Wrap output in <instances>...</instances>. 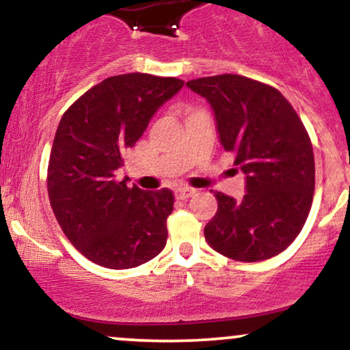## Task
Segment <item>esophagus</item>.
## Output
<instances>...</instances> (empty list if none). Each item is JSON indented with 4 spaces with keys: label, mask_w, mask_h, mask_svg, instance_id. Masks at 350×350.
<instances>
[{
    "label": "esophagus",
    "mask_w": 350,
    "mask_h": 350,
    "mask_svg": "<svg viewBox=\"0 0 350 350\" xmlns=\"http://www.w3.org/2000/svg\"><path fill=\"white\" fill-rule=\"evenodd\" d=\"M194 194H196L194 189H189V187L176 189V199H179V200H187L189 198H192Z\"/></svg>",
    "instance_id": "esophagus-1"
}]
</instances>
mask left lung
Masks as SVG:
<instances>
[{
	"label": "left lung",
	"instance_id": "1",
	"mask_svg": "<svg viewBox=\"0 0 350 350\" xmlns=\"http://www.w3.org/2000/svg\"><path fill=\"white\" fill-rule=\"evenodd\" d=\"M186 85L211 103L224 150L247 176L235 200L214 192L217 214L204 228L207 243L237 262L278 255L299 235L314 196V152L303 122L268 83L222 74Z\"/></svg>",
	"mask_w": 350,
	"mask_h": 350
}]
</instances>
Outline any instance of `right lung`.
Here are the masks:
<instances>
[{"instance_id": "add662e5", "label": "right lung", "mask_w": 350, "mask_h": 350, "mask_svg": "<svg viewBox=\"0 0 350 350\" xmlns=\"http://www.w3.org/2000/svg\"><path fill=\"white\" fill-rule=\"evenodd\" d=\"M183 85L180 79L139 72L113 75L60 118L47 167L51 207L70 243L100 267L135 268L166 245L174 194L166 187H128L115 171L156 110Z\"/></svg>"}]
</instances>
